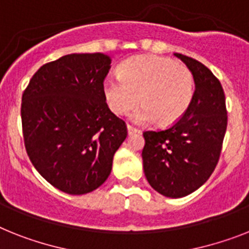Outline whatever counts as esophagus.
I'll return each mask as SVG.
<instances>
[{"label":"esophagus","instance_id":"1","mask_svg":"<svg viewBox=\"0 0 249 249\" xmlns=\"http://www.w3.org/2000/svg\"><path fill=\"white\" fill-rule=\"evenodd\" d=\"M127 132H128V135H133V133H140V129L136 128V127L127 124Z\"/></svg>","mask_w":249,"mask_h":249}]
</instances>
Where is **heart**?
Wrapping results in <instances>:
<instances>
[{
    "label": "heart",
    "mask_w": 249,
    "mask_h": 249,
    "mask_svg": "<svg viewBox=\"0 0 249 249\" xmlns=\"http://www.w3.org/2000/svg\"><path fill=\"white\" fill-rule=\"evenodd\" d=\"M107 104L114 114L123 116L143 104L135 114L137 123L155 120L169 126L178 122L190 108L195 94V79L182 63L159 55H137L122 63L118 76L103 81Z\"/></svg>",
    "instance_id": "heart-1"
}]
</instances>
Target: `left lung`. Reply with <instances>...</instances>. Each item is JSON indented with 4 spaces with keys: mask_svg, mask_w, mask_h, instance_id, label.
<instances>
[{
    "mask_svg": "<svg viewBox=\"0 0 249 249\" xmlns=\"http://www.w3.org/2000/svg\"><path fill=\"white\" fill-rule=\"evenodd\" d=\"M194 73L195 94L178 122L163 131H145L143 172L160 195L179 198L198 190L220 158L228 124L220 81L196 59L174 53Z\"/></svg>",
    "mask_w": 249,
    "mask_h": 249,
    "instance_id": "1",
    "label": "left lung"
}]
</instances>
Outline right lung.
<instances>
[{"label":"right lung","mask_w":249,"mask_h":249,"mask_svg":"<svg viewBox=\"0 0 249 249\" xmlns=\"http://www.w3.org/2000/svg\"><path fill=\"white\" fill-rule=\"evenodd\" d=\"M109 55L73 53L43 65L22 94L21 121L29 159L59 191L85 195L107 180L127 137L124 121L106 103Z\"/></svg>","instance_id":"add662e5"}]
</instances>
